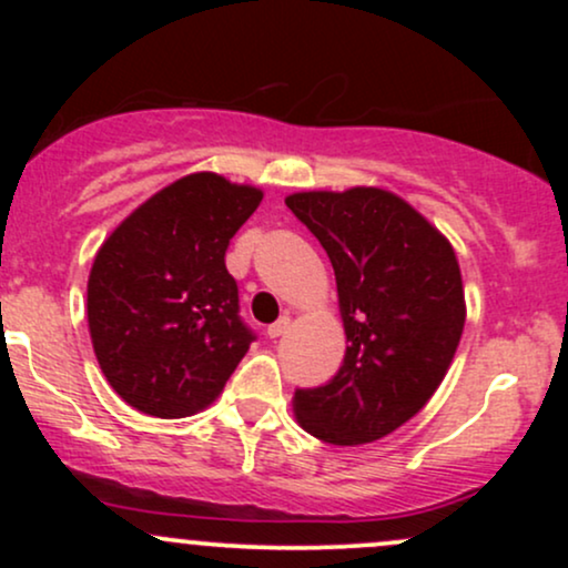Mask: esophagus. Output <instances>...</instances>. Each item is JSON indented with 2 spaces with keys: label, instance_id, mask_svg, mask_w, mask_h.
I'll use <instances>...</instances> for the list:
<instances>
[{
  "label": "esophagus",
  "instance_id": "34e87169",
  "mask_svg": "<svg viewBox=\"0 0 568 568\" xmlns=\"http://www.w3.org/2000/svg\"><path fill=\"white\" fill-rule=\"evenodd\" d=\"M288 328H291V317H280L277 323H272L270 328H266V336H270V338H280Z\"/></svg>",
  "mask_w": 568,
  "mask_h": 568
}]
</instances>
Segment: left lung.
I'll return each mask as SVG.
<instances>
[{"instance_id": "obj_1", "label": "left lung", "mask_w": 568, "mask_h": 568, "mask_svg": "<svg viewBox=\"0 0 568 568\" xmlns=\"http://www.w3.org/2000/svg\"><path fill=\"white\" fill-rule=\"evenodd\" d=\"M285 205L334 264L347 336L338 374L296 389L293 416L334 446L374 443L419 414L452 368L467 317L454 245L379 186L296 192Z\"/></svg>"}]
</instances>
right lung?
Returning <instances> with one entry per match:
<instances>
[{
    "mask_svg": "<svg viewBox=\"0 0 568 568\" xmlns=\"http://www.w3.org/2000/svg\"><path fill=\"white\" fill-rule=\"evenodd\" d=\"M264 192L189 173L141 202L98 247L88 325L106 382L160 419L207 408L251 347L224 256Z\"/></svg>",
    "mask_w": 568,
    "mask_h": 568,
    "instance_id": "add662e5",
    "label": "right lung"
}]
</instances>
